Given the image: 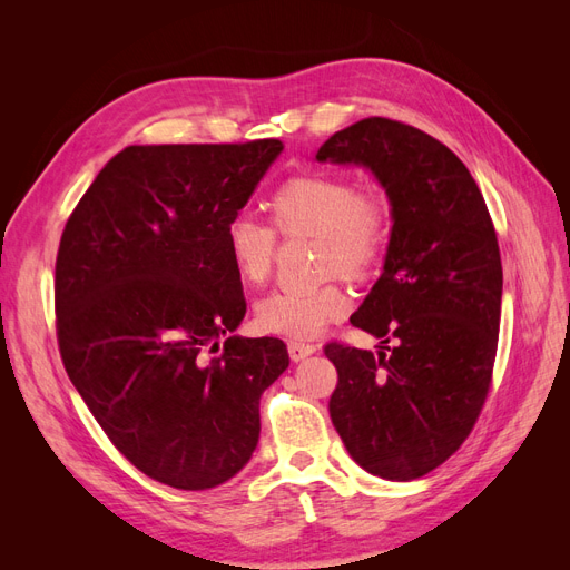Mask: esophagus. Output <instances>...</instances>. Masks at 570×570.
<instances>
[{
    "mask_svg": "<svg viewBox=\"0 0 570 570\" xmlns=\"http://www.w3.org/2000/svg\"><path fill=\"white\" fill-rule=\"evenodd\" d=\"M287 352H289L292 361H302V358L312 356L316 352V344H308V342H302V340H289Z\"/></svg>",
    "mask_w": 570,
    "mask_h": 570,
    "instance_id": "1",
    "label": "esophagus"
}]
</instances>
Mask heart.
Masks as SVG:
<instances>
[{
    "mask_svg": "<svg viewBox=\"0 0 570 570\" xmlns=\"http://www.w3.org/2000/svg\"><path fill=\"white\" fill-rule=\"evenodd\" d=\"M273 225L285 237L314 235L323 271L366 275L381 258L390 233V206L377 187H356L335 174H302L271 197ZM275 229V230H276ZM274 230V232H275ZM252 214H235L226 226V249L237 278L262 285L278 254V234ZM337 283L275 289L256 302V325L266 333L312 337L347 312Z\"/></svg>",
    "mask_w": 570,
    "mask_h": 570,
    "instance_id": "obj_1",
    "label": "heart"
}]
</instances>
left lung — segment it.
Masks as SVG:
<instances>
[{"instance_id":"obj_1","label":"left lung","mask_w":570,"mask_h":570,"mask_svg":"<svg viewBox=\"0 0 570 570\" xmlns=\"http://www.w3.org/2000/svg\"><path fill=\"white\" fill-rule=\"evenodd\" d=\"M318 161L371 168L392 204L383 275L350 318L383 352L327 342L331 419L361 469L416 480L450 459L488 400L502 316V256L480 189L428 132L371 116L335 132Z\"/></svg>"}]
</instances>
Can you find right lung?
I'll list each match as a JSON object with an SVG mask.
<instances>
[{
    "mask_svg": "<svg viewBox=\"0 0 570 570\" xmlns=\"http://www.w3.org/2000/svg\"><path fill=\"white\" fill-rule=\"evenodd\" d=\"M283 147H126L66 220L63 368L116 450L164 485L206 490L243 469L258 400L289 366L283 340L233 335L247 302L226 249L228 220Z\"/></svg>",
    "mask_w": 570,
    "mask_h": 570,
    "instance_id": "obj_1",
    "label": "right lung"
}]
</instances>
